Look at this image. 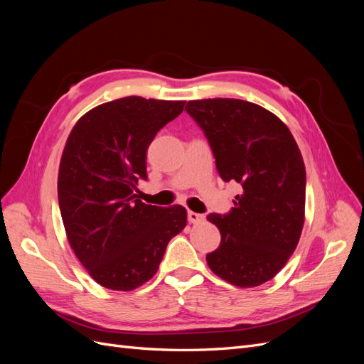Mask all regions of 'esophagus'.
Listing matches in <instances>:
<instances>
[{"label": "esophagus", "instance_id": "esophagus-1", "mask_svg": "<svg viewBox=\"0 0 364 364\" xmlns=\"http://www.w3.org/2000/svg\"><path fill=\"white\" fill-rule=\"evenodd\" d=\"M205 220V215L203 214H199V213H194V211H188V222L193 223V225H197L200 223Z\"/></svg>", "mask_w": 364, "mask_h": 364}]
</instances>
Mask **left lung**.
Returning a JSON list of instances; mask_svg holds the SVG:
<instances>
[{
    "instance_id": "obj_1",
    "label": "left lung",
    "mask_w": 364,
    "mask_h": 364,
    "mask_svg": "<svg viewBox=\"0 0 364 364\" xmlns=\"http://www.w3.org/2000/svg\"><path fill=\"white\" fill-rule=\"evenodd\" d=\"M213 149L218 174L243 186L226 215L209 214L222 243L206 262L218 278L241 289L277 277L305 222V165L282 121L255 103L208 98L186 103Z\"/></svg>"
}]
</instances>
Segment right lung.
I'll return each mask as SVG.
<instances>
[{
	"instance_id": "add662e5",
	"label": "right lung",
	"mask_w": 364,
	"mask_h": 364,
	"mask_svg": "<svg viewBox=\"0 0 364 364\" xmlns=\"http://www.w3.org/2000/svg\"><path fill=\"white\" fill-rule=\"evenodd\" d=\"M185 102L130 95L91 109L65 144L58 196L68 243L102 287L130 291L159 269L168 241L186 226V209L146 205L147 149Z\"/></svg>"
}]
</instances>
